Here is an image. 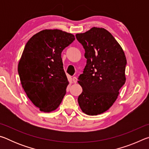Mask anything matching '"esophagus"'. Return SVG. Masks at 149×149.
Returning <instances> with one entry per match:
<instances>
[{
    "label": "esophagus",
    "mask_w": 149,
    "mask_h": 149,
    "mask_svg": "<svg viewBox=\"0 0 149 149\" xmlns=\"http://www.w3.org/2000/svg\"><path fill=\"white\" fill-rule=\"evenodd\" d=\"M73 81H74V84H76V83L77 82V78L76 77H73Z\"/></svg>",
    "instance_id": "1"
}]
</instances>
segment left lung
Returning a JSON list of instances; mask_svg holds the SVG:
<instances>
[{
  "label": "left lung",
  "mask_w": 149,
  "mask_h": 149,
  "mask_svg": "<svg viewBox=\"0 0 149 149\" xmlns=\"http://www.w3.org/2000/svg\"><path fill=\"white\" fill-rule=\"evenodd\" d=\"M75 37L85 49L87 59L83 74L78 78L83 89L78 103L87 115L102 114L114 104L125 82L124 52L104 28L94 27Z\"/></svg>",
  "instance_id": "left-lung-1"
}]
</instances>
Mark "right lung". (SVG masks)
Returning <instances> with one entry per match:
<instances>
[{
    "label": "right lung",
    "mask_w": 149,
    "mask_h": 149,
    "mask_svg": "<svg viewBox=\"0 0 149 149\" xmlns=\"http://www.w3.org/2000/svg\"><path fill=\"white\" fill-rule=\"evenodd\" d=\"M74 35L59 29H45L25 46L17 71L22 87L35 107L45 112L59 107L69 82L63 69L62 50Z\"/></svg>",
    "instance_id": "right-lung-1"
}]
</instances>
